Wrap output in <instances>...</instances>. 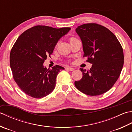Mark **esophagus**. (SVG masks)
<instances>
[{
  "label": "esophagus",
  "instance_id": "obj_1",
  "mask_svg": "<svg viewBox=\"0 0 132 132\" xmlns=\"http://www.w3.org/2000/svg\"><path fill=\"white\" fill-rule=\"evenodd\" d=\"M66 70H68L69 71H73L74 69L73 68H71V67H68V68H66Z\"/></svg>",
  "mask_w": 132,
  "mask_h": 132
}]
</instances>
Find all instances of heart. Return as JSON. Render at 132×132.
Segmentation results:
<instances>
[{"label":"heart","mask_w":132,"mask_h":132,"mask_svg":"<svg viewBox=\"0 0 132 132\" xmlns=\"http://www.w3.org/2000/svg\"><path fill=\"white\" fill-rule=\"evenodd\" d=\"M76 38H74V37H71V38H70V42H71V41H72V40H74V39H76ZM56 46H57V44H56V45H55V47H56Z\"/></svg>","instance_id":"b5f03b06"}]
</instances>
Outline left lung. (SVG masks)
Listing matches in <instances>:
<instances>
[{
    "label": "left lung",
    "instance_id": "left-lung-1",
    "mask_svg": "<svg viewBox=\"0 0 132 132\" xmlns=\"http://www.w3.org/2000/svg\"><path fill=\"white\" fill-rule=\"evenodd\" d=\"M76 31L82 40L84 57L93 65L88 70L80 68L82 78L75 81V86L86 95L104 94L120 77L124 59L122 46L112 31L97 23L81 25Z\"/></svg>",
    "mask_w": 132,
    "mask_h": 132
}]
</instances>
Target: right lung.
<instances>
[{"mask_svg": "<svg viewBox=\"0 0 132 132\" xmlns=\"http://www.w3.org/2000/svg\"><path fill=\"white\" fill-rule=\"evenodd\" d=\"M70 30L38 25L18 37L10 52V63L14 81L25 94L41 98L53 91L56 76L64 69L56 65L47 69L43 63L50 57L59 39Z\"/></svg>", "mask_w": 132, "mask_h": 132, "instance_id": "add662e5", "label": "right lung"}]
</instances>
